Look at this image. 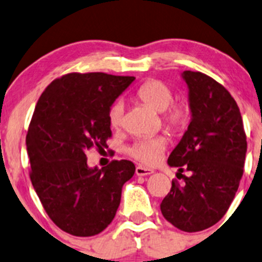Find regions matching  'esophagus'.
Returning a JSON list of instances; mask_svg holds the SVG:
<instances>
[{"label":"esophagus","instance_id":"1","mask_svg":"<svg viewBox=\"0 0 262 262\" xmlns=\"http://www.w3.org/2000/svg\"><path fill=\"white\" fill-rule=\"evenodd\" d=\"M136 173L138 176H147V175H150V173H153V170H150V168H147V167H143V166H137Z\"/></svg>","mask_w":262,"mask_h":262}]
</instances>
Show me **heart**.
I'll use <instances>...</instances> for the list:
<instances>
[{
  "label": "heart",
  "instance_id": "heart-1",
  "mask_svg": "<svg viewBox=\"0 0 262 262\" xmlns=\"http://www.w3.org/2000/svg\"><path fill=\"white\" fill-rule=\"evenodd\" d=\"M137 97L156 112L162 113V121L166 129L172 133L184 130L190 123L191 109L187 102L173 101L175 94L172 89L160 80L144 82L137 90ZM107 121L110 126L119 129L124 124V102L116 100L107 110ZM166 149V139L163 137H143L138 138L126 148V155L142 165L155 166L160 162Z\"/></svg>",
  "mask_w": 262,
  "mask_h": 262
}]
</instances>
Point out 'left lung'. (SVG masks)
<instances>
[{
  "mask_svg": "<svg viewBox=\"0 0 262 262\" xmlns=\"http://www.w3.org/2000/svg\"><path fill=\"white\" fill-rule=\"evenodd\" d=\"M182 77L192 119L167 162L184 181L172 180L161 212L176 228L199 232L221 221L234 199L247 142L238 105L223 84L202 72L185 71Z\"/></svg>",
  "mask_w": 262,
  "mask_h": 262,
  "instance_id": "obj_1",
  "label": "left lung"
}]
</instances>
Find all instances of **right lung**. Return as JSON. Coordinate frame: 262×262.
Segmentation results:
<instances>
[{
  "mask_svg": "<svg viewBox=\"0 0 262 262\" xmlns=\"http://www.w3.org/2000/svg\"><path fill=\"white\" fill-rule=\"evenodd\" d=\"M134 81L102 72L63 75L36 102L26 134L30 180L49 218L62 231L90 237L104 231L134 175L128 160L89 168L86 152L102 150L112 137L107 110Z\"/></svg>",
  "mask_w": 262,
  "mask_h": 262,
  "instance_id": "obj_1",
  "label": "right lung"
}]
</instances>
